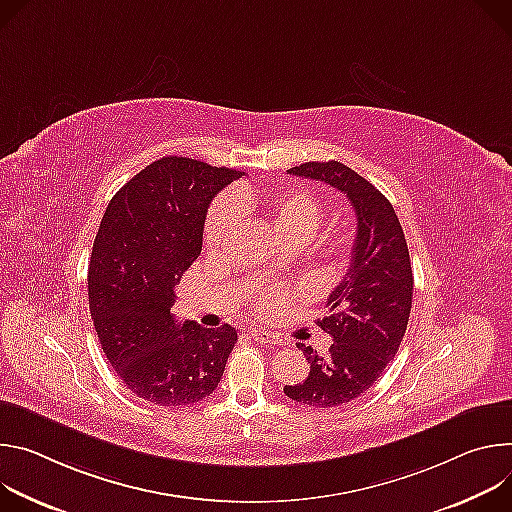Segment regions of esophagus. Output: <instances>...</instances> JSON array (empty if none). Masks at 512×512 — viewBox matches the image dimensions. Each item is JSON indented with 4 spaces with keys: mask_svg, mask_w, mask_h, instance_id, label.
<instances>
[{
    "mask_svg": "<svg viewBox=\"0 0 512 512\" xmlns=\"http://www.w3.org/2000/svg\"><path fill=\"white\" fill-rule=\"evenodd\" d=\"M250 335L256 339V342H262V344H276V342H278V335H274V333H270V331L250 329Z\"/></svg>",
    "mask_w": 512,
    "mask_h": 512,
    "instance_id": "1",
    "label": "esophagus"
}]
</instances>
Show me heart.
<instances>
[{"label": "heart", "instance_id": "heart-1", "mask_svg": "<svg viewBox=\"0 0 512 512\" xmlns=\"http://www.w3.org/2000/svg\"><path fill=\"white\" fill-rule=\"evenodd\" d=\"M238 207L246 205L242 197L236 199ZM268 213L276 225V232L282 242H299L303 244L313 236L321 219V203L317 197L301 187L289 185L278 189L268 201ZM236 223V207L232 199H219L207 217L205 225V242L215 246L227 238ZM278 307V295L268 293L258 299L260 311H272Z\"/></svg>", "mask_w": 512, "mask_h": 512}]
</instances>
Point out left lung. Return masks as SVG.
I'll return each instance as SVG.
<instances>
[{
    "mask_svg": "<svg viewBox=\"0 0 512 512\" xmlns=\"http://www.w3.org/2000/svg\"><path fill=\"white\" fill-rule=\"evenodd\" d=\"M289 173L344 193L358 219L348 272L327 299V315L317 321L333 337L329 354L297 344L309 376L285 386L289 399L329 409L358 399L399 352L413 303L411 258L390 201L356 170L329 160L305 162Z\"/></svg>",
    "mask_w": 512,
    "mask_h": 512,
    "instance_id": "8db88e82",
    "label": "left lung"
}]
</instances>
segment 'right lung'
I'll use <instances>...</instances> for the list:
<instances>
[{"label": "right lung", "instance_id": "1", "mask_svg": "<svg viewBox=\"0 0 512 512\" xmlns=\"http://www.w3.org/2000/svg\"><path fill=\"white\" fill-rule=\"evenodd\" d=\"M244 173L164 156L109 201L89 264V309L101 350L138 396L195 405L217 388L238 331L179 323L175 287L197 260L211 199Z\"/></svg>", "mask_w": 512, "mask_h": 512}]
</instances>
